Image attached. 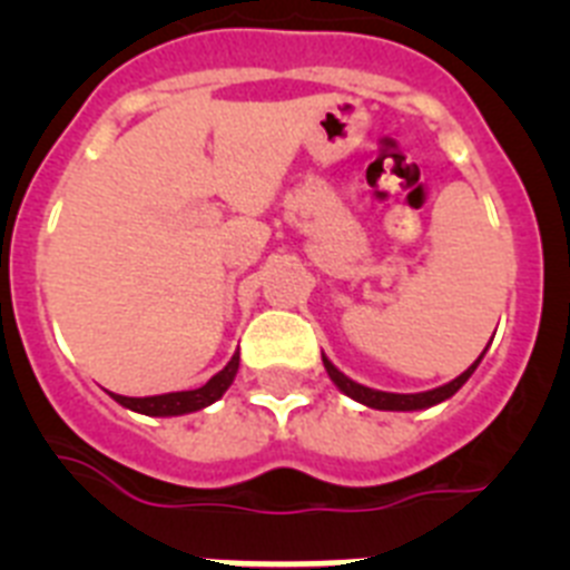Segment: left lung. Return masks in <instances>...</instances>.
Instances as JSON below:
<instances>
[{
    "label": "left lung",
    "instance_id": "obj_1",
    "mask_svg": "<svg viewBox=\"0 0 570 570\" xmlns=\"http://www.w3.org/2000/svg\"><path fill=\"white\" fill-rule=\"evenodd\" d=\"M480 360L473 362L465 374L456 376L454 382H448V385H442V387H434V391H425V394H385V391H374V387H365V385H360V382L347 380L342 371H336V367L331 365L325 356H322V362H325V371H328V376L336 382V387H340L342 394H347L351 400L362 402V405H367V407H380V411H420V407H431V405H436V402L448 400V396H454L456 391L465 385L468 376L476 371Z\"/></svg>",
    "mask_w": 570,
    "mask_h": 570
}]
</instances>
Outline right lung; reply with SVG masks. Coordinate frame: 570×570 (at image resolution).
<instances>
[{
	"mask_svg": "<svg viewBox=\"0 0 570 570\" xmlns=\"http://www.w3.org/2000/svg\"><path fill=\"white\" fill-rule=\"evenodd\" d=\"M236 371H239V354L230 356L228 365H225L216 376H210L203 387H196V391H176V394H163V396H119V394H110V396H114L119 405L148 416L190 414V411H199V407L219 400V396L228 391L230 382H234Z\"/></svg>",
	"mask_w": 570,
	"mask_h": 570,
	"instance_id": "obj_1",
	"label": "right lung"
}]
</instances>
